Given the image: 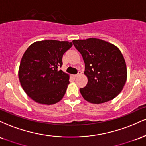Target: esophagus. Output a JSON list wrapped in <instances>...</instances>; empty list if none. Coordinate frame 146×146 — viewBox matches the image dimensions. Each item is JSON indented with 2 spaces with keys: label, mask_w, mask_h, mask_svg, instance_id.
Masks as SVG:
<instances>
[{
  "label": "esophagus",
  "mask_w": 146,
  "mask_h": 146,
  "mask_svg": "<svg viewBox=\"0 0 146 146\" xmlns=\"http://www.w3.org/2000/svg\"><path fill=\"white\" fill-rule=\"evenodd\" d=\"M81 74H82V72H81V71H78V74H76V75H73V77H74V78H76V77L79 76V75H80Z\"/></svg>",
  "instance_id": "1"
}]
</instances>
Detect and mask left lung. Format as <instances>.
I'll return each instance as SVG.
<instances>
[{"instance_id":"obj_1","label":"left lung","mask_w":146,"mask_h":146,"mask_svg":"<svg viewBox=\"0 0 146 146\" xmlns=\"http://www.w3.org/2000/svg\"><path fill=\"white\" fill-rule=\"evenodd\" d=\"M73 44L82 56L86 86L80 89L84 100L102 104L120 93L127 79L126 64L116 46L97 38L74 40Z\"/></svg>"}]
</instances>
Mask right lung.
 Returning a JSON list of instances; mask_svg holds the SVG:
<instances>
[{
    "mask_svg": "<svg viewBox=\"0 0 146 146\" xmlns=\"http://www.w3.org/2000/svg\"><path fill=\"white\" fill-rule=\"evenodd\" d=\"M72 42L53 40L36 42L28 47L18 70L20 82L27 95L43 104L62 99L69 84V75L60 68L64 53Z\"/></svg>",
    "mask_w": 146,
    "mask_h": 146,
    "instance_id": "obj_1",
    "label": "right lung"
}]
</instances>
